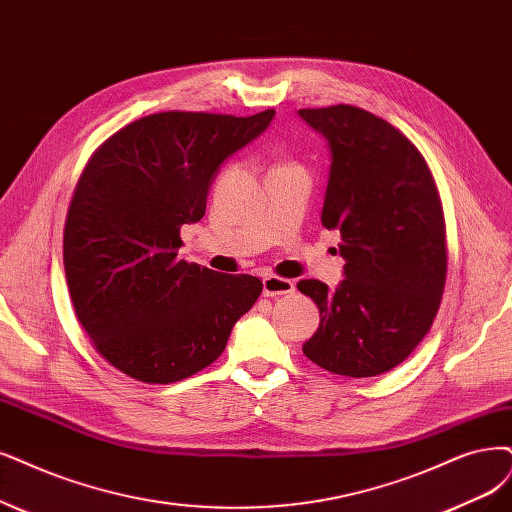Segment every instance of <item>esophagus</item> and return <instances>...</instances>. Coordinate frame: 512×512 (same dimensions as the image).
<instances>
[{
	"mask_svg": "<svg viewBox=\"0 0 512 512\" xmlns=\"http://www.w3.org/2000/svg\"><path fill=\"white\" fill-rule=\"evenodd\" d=\"M295 291V282L282 276H266L263 278V295L266 297H278V295H289Z\"/></svg>",
	"mask_w": 512,
	"mask_h": 512,
	"instance_id": "obj_1",
	"label": "esophagus"
}]
</instances>
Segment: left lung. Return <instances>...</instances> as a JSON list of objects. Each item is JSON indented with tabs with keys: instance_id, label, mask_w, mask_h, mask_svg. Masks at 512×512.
<instances>
[{
	"instance_id": "left-lung-1",
	"label": "left lung",
	"mask_w": 512,
	"mask_h": 512,
	"mask_svg": "<svg viewBox=\"0 0 512 512\" xmlns=\"http://www.w3.org/2000/svg\"><path fill=\"white\" fill-rule=\"evenodd\" d=\"M331 147L323 225L346 259L335 291L299 280L320 325L304 344L312 363L346 377L401 365L439 312L447 278L445 217L430 168L399 128L354 105L299 109Z\"/></svg>"
}]
</instances>
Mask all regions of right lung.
Segmentation results:
<instances>
[{
	"label": "right lung",
	"mask_w": 512,
	"mask_h": 512,
	"mask_svg": "<svg viewBox=\"0 0 512 512\" xmlns=\"http://www.w3.org/2000/svg\"><path fill=\"white\" fill-rule=\"evenodd\" d=\"M272 118L274 109L151 113L84 166L63 232L69 297L94 350L132 380L173 384L215 363L261 295L257 276L187 263L179 249L223 160Z\"/></svg>",
	"instance_id": "right-lung-1"
}]
</instances>
